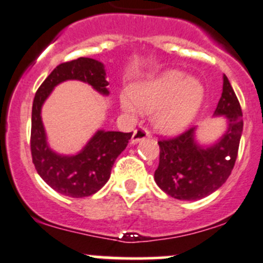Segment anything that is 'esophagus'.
Returning a JSON list of instances; mask_svg holds the SVG:
<instances>
[{
    "label": "esophagus",
    "instance_id": "34e87169",
    "mask_svg": "<svg viewBox=\"0 0 263 263\" xmlns=\"http://www.w3.org/2000/svg\"><path fill=\"white\" fill-rule=\"evenodd\" d=\"M146 137H149V131L147 128H144V127H142V126H140V127L135 129L134 135H132L131 141H132V143H137V142L142 141L143 138H146Z\"/></svg>",
    "mask_w": 263,
    "mask_h": 263
}]
</instances>
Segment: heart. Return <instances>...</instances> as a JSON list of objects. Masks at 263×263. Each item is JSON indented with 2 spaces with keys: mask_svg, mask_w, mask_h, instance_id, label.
Instances as JSON below:
<instances>
[{
  "mask_svg": "<svg viewBox=\"0 0 263 263\" xmlns=\"http://www.w3.org/2000/svg\"><path fill=\"white\" fill-rule=\"evenodd\" d=\"M129 96L121 98L126 114L136 116L140 107L151 111V120L164 134H178L192 122L204 99V86L195 78L180 71H167L153 79L129 87Z\"/></svg>",
  "mask_w": 263,
  "mask_h": 263,
  "instance_id": "heart-1",
  "label": "heart"
}]
</instances>
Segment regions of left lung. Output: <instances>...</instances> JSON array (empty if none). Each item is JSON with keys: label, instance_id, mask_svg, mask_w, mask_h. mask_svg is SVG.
I'll return each instance as SVG.
<instances>
[{"label": "left lung", "instance_id": "1", "mask_svg": "<svg viewBox=\"0 0 263 263\" xmlns=\"http://www.w3.org/2000/svg\"><path fill=\"white\" fill-rule=\"evenodd\" d=\"M214 115L225 116L229 123L228 131L214 146H198L194 141L195 127L158 141L159 164L155 180L172 198L199 200L218 190L230 177L237 158L243 121L240 102L226 75Z\"/></svg>", "mask_w": 263, "mask_h": 263}]
</instances>
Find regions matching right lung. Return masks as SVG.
Masks as SVG:
<instances>
[{"mask_svg": "<svg viewBox=\"0 0 263 263\" xmlns=\"http://www.w3.org/2000/svg\"><path fill=\"white\" fill-rule=\"evenodd\" d=\"M104 64L91 58H78L62 63L48 75L35 92L32 107L31 153L33 164L50 188L71 198L95 194L106 184L116 158L126 148L132 132L98 131L80 153L59 156L48 147L41 108L54 86L65 80L90 84L107 95L108 81Z\"/></svg>", "mask_w": 263, "mask_h": 263, "instance_id": "obj_1", "label": "right lung"}]
</instances>
